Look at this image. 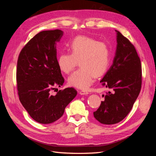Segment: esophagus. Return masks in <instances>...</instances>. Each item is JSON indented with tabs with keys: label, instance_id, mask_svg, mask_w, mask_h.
<instances>
[{
	"label": "esophagus",
	"instance_id": "obj_1",
	"mask_svg": "<svg viewBox=\"0 0 156 156\" xmlns=\"http://www.w3.org/2000/svg\"><path fill=\"white\" fill-rule=\"evenodd\" d=\"M79 94H81V95H87V94H88V92L85 90H81L79 91Z\"/></svg>",
	"mask_w": 156,
	"mask_h": 156
}]
</instances>
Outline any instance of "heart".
<instances>
[{"label": "heart", "instance_id": "obj_1", "mask_svg": "<svg viewBox=\"0 0 156 156\" xmlns=\"http://www.w3.org/2000/svg\"><path fill=\"white\" fill-rule=\"evenodd\" d=\"M69 54L61 53L57 58L59 69L69 73L75 68L77 62L81 68L69 77L70 86L87 90L95 80L107 70L110 62V48L105 41H98L94 37L78 36L68 44Z\"/></svg>", "mask_w": 156, "mask_h": 156}]
</instances>
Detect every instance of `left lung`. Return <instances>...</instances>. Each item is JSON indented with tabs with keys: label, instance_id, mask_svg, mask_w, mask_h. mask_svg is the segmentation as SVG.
I'll list each match as a JSON object with an SVG mask.
<instances>
[{
	"label": "left lung",
	"instance_id": "obj_1",
	"mask_svg": "<svg viewBox=\"0 0 156 156\" xmlns=\"http://www.w3.org/2000/svg\"><path fill=\"white\" fill-rule=\"evenodd\" d=\"M116 32V49L112 64L100 83L111 91L105 96L94 116L101 124L119 123L129 114L140 91L142 69L134 45Z\"/></svg>",
	"mask_w": 156,
	"mask_h": 156
}]
</instances>
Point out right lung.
<instances>
[{
  "instance_id": "1",
  "label": "right lung",
  "mask_w": 156,
  "mask_h": 156,
  "mask_svg": "<svg viewBox=\"0 0 156 156\" xmlns=\"http://www.w3.org/2000/svg\"><path fill=\"white\" fill-rule=\"evenodd\" d=\"M64 32L61 30L41 31L28 42L19 55L17 85L20 100L37 122L48 124L58 120L65 108L77 95L73 88L51 90L64 82L57 65L56 43Z\"/></svg>"
}]
</instances>
